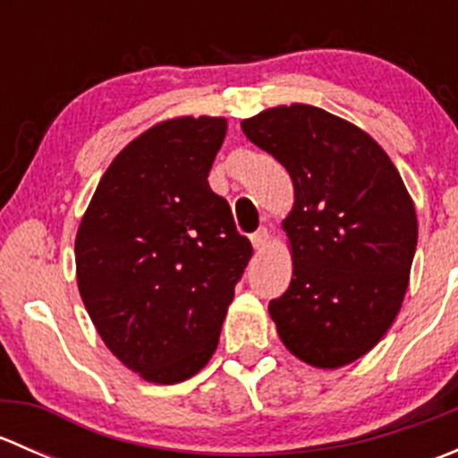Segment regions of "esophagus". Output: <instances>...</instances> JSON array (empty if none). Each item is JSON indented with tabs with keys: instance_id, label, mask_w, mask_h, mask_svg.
Masks as SVG:
<instances>
[{
	"instance_id": "1",
	"label": "esophagus",
	"mask_w": 458,
	"mask_h": 458,
	"mask_svg": "<svg viewBox=\"0 0 458 458\" xmlns=\"http://www.w3.org/2000/svg\"><path fill=\"white\" fill-rule=\"evenodd\" d=\"M267 239H270V233H267V228H259L257 233L250 234V242L252 246H255V250H263L267 243Z\"/></svg>"
}]
</instances>
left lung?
Instances as JSON below:
<instances>
[{
  "instance_id": "left-lung-1",
  "label": "left lung",
  "mask_w": 458,
  "mask_h": 458,
  "mask_svg": "<svg viewBox=\"0 0 458 458\" xmlns=\"http://www.w3.org/2000/svg\"><path fill=\"white\" fill-rule=\"evenodd\" d=\"M242 128L294 183L284 221L293 281L267 306L276 332L310 366H345L399 315L417 250L414 203L383 148L326 110L279 106Z\"/></svg>"
}]
</instances>
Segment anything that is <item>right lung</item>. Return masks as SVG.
I'll return each mask as SVG.
<instances>
[{"mask_svg": "<svg viewBox=\"0 0 458 458\" xmlns=\"http://www.w3.org/2000/svg\"><path fill=\"white\" fill-rule=\"evenodd\" d=\"M221 117H179L128 143L101 177L75 239L77 284L110 352L152 383L210 361L252 246L208 173Z\"/></svg>", "mask_w": 458, "mask_h": 458, "instance_id": "right-lung-1", "label": "right lung"}]
</instances>
